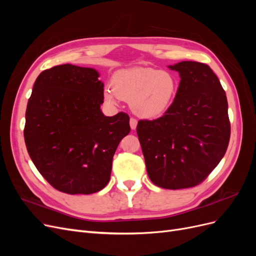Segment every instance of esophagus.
I'll list each match as a JSON object with an SVG mask.
<instances>
[{
    "label": "esophagus",
    "instance_id": "obj_1",
    "mask_svg": "<svg viewBox=\"0 0 256 256\" xmlns=\"http://www.w3.org/2000/svg\"><path fill=\"white\" fill-rule=\"evenodd\" d=\"M130 128L132 130H136V126H138V120L136 118H130Z\"/></svg>",
    "mask_w": 256,
    "mask_h": 256
}]
</instances>
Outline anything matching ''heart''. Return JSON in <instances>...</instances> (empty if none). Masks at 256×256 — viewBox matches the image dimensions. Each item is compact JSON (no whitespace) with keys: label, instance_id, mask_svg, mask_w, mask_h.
Segmentation results:
<instances>
[{"label":"heart","instance_id":"heart-1","mask_svg":"<svg viewBox=\"0 0 256 256\" xmlns=\"http://www.w3.org/2000/svg\"><path fill=\"white\" fill-rule=\"evenodd\" d=\"M112 81L113 86L104 88L106 102L118 104L122 99L127 100L134 114L145 120L164 115L173 104L178 88L173 74L146 67L122 69Z\"/></svg>","mask_w":256,"mask_h":256}]
</instances>
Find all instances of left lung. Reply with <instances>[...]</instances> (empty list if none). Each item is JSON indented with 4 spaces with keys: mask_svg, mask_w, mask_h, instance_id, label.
<instances>
[{
    "mask_svg": "<svg viewBox=\"0 0 256 256\" xmlns=\"http://www.w3.org/2000/svg\"><path fill=\"white\" fill-rule=\"evenodd\" d=\"M174 102L161 118L140 120L136 134L150 180L160 188L184 189L212 173L226 154L230 125L228 99L210 67L184 60Z\"/></svg>",
    "mask_w": 256,
    "mask_h": 256,
    "instance_id": "8db88e82",
    "label": "left lung"
}]
</instances>
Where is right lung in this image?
Masks as SVG:
<instances>
[{"instance_id":"1","label":"right lung","mask_w":256,"mask_h":256,"mask_svg":"<svg viewBox=\"0 0 256 256\" xmlns=\"http://www.w3.org/2000/svg\"><path fill=\"white\" fill-rule=\"evenodd\" d=\"M99 76L94 68L54 66L37 76L28 102V152L44 180L68 194L104 189L115 150L130 132L126 113L106 116L100 109Z\"/></svg>"}]
</instances>
